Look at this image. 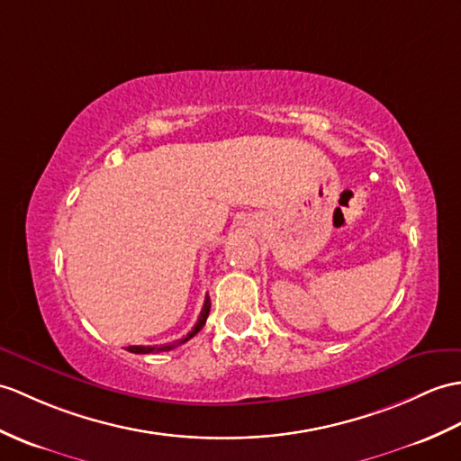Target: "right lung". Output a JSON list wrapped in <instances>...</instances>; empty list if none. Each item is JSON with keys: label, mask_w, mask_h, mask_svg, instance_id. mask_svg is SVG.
I'll return each instance as SVG.
<instances>
[{"label": "right lung", "mask_w": 461, "mask_h": 461, "mask_svg": "<svg viewBox=\"0 0 461 461\" xmlns=\"http://www.w3.org/2000/svg\"><path fill=\"white\" fill-rule=\"evenodd\" d=\"M208 314H210V298L206 296V301H204V308H202V312H200V318H198V322H196V326L192 328V331H188V334L182 338V339H176V341H173V344H167V346H130L127 348V351H131V353H158V351H168V349H175L176 346H180V344H185V341H188L190 338H194L198 331L202 330V326L206 324V318H208Z\"/></svg>", "instance_id": "right-lung-1"}]
</instances>
